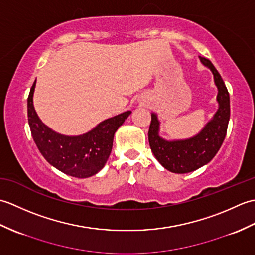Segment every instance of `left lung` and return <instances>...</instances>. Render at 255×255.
Returning a JSON list of instances; mask_svg holds the SVG:
<instances>
[{
	"instance_id": "8db88e82",
	"label": "left lung",
	"mask_w": 255,
	"mask_h": 255,
	"mask_svg": "<svg viewBox=\"0 0 255 255\" xmlns=\"http://www.w3.org/2000/svg\"><path fill=\"white\" fill-rule=\"evenodd\" d=\"M199 60L214 74L219 105L202 131L192 138L167 141L159 136L160 122L154 113L151 114L148 132L151 151L164 169L178 174L197 170L213 160L224 142L230 118V97L224 80L208 59L199 56Z\"/></svg>"
}]
</instances>
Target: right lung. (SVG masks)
Instances as JSON below:
<instances>
[{
  "instance_id": "add662e5",
  "label": "right lung",
  "mask_w": 255,
  "mask_h": 255,
  "mask_svg": "<svg viewBox=\"0 0 255 255\" xmlns=\"http://www.w3.org/2000/svg\"><path fill=\"white\" fill-rule=\"evenodd\" d=\"M36 81L27 99V114L31 136L42 156L64 174L78 178L95 175L104 167L113 148L114 134L130 111L100 123L81 136H64L42 123L32 104Z\"/></svg>"
}]
</instances>
